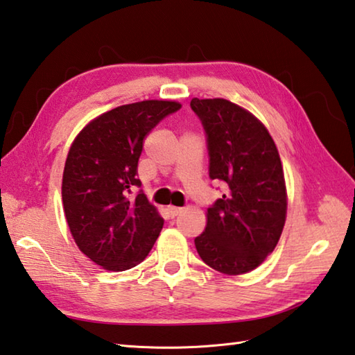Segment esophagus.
<instances>
[{
    "mask_svg": "<svg viewBox=\"0 0 355 355\" xmlns=\"http://www.w3.org/2000/svg\"><path fill=\"white\" fill-rule=\"evenodd\" d=\"M166 210H168V214H169L172 218H175L177 215H180V214L183 212L182 207H175V206H168V207H166Z\"/></svg>",
    "mask_w": 355,
    "mask_h": 355,
    "instance_id": "1",
    "label": "esophagus"
}]
</instances>
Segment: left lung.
Here are the masks:
<instances>
[{"label": "left lung", "mask_w": 355, "mask_h": 355, "mask_svg": "<svg viewBox=\"0 0 355 355\" xmlns=\"http://www.w3.org/2000/svg\"><path fill=\"white\" fill-rule=\"evenodd\" d=\"M207 134L209 175L229 186L207 209L195 238L200 258L223 275L259 267L275 250L286 220V186L275 140L261 120L227 99L191 101Z\"/></svg>", "instance_id": "8db88e82"}]
</instances>
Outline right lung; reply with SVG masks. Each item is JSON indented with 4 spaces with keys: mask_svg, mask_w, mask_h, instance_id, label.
<instances>
[{
    "mask_svg": "<svg viewBox=\"0 0 355 355\" xmlns=\"http://www.w3.org/2000/svg\"><path fill=\"white\" fill-rule=\"evenodd\" d=\"M175 101H141L110 110L88 122L73 140L62 175L67 224L79 250L108 271H125L149 254L163 218L140 186L143 141Z\"/></svg>",
    "mask_w": 355,
    "mask_h": 355,
    "instance_id": "right-lung-1",
    "label": "right lung"
}]
</instances>
